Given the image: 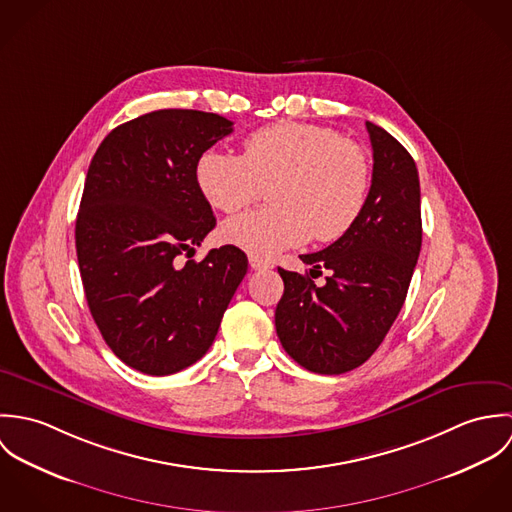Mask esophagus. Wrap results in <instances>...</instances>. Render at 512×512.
<instances>
[{"label": "esophagus", "instance_id": "34e87169", "mask_svg": "<svg viewBox=\"0 0 512 512\" xmlns=\"http://www.w3.org/2000/svg\"><path fill=\"white\" fill-rule=\"evenodd\" d=\"M248 262H250L252 270H270V268H274L272 262H268V260H264V258H260V256H250Z\"/></svg>", "mask_w": 512, "mask_h": 512}]
</instances>
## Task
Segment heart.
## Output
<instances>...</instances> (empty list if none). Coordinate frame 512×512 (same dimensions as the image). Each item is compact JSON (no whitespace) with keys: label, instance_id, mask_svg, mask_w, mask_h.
I'll return each instance as SVG.
<instances>
[{"label":"heart","instance_id":"heart-1","mask_svg":"<svg viewBox=\"0 0 512 512\" xmlns=\"http://www.w3.org/2000/svg\"><path fill=\"white\" fill-rule=\"evenodd\" d=\"M195 181L220 213H238L270 191V207L226 220L222 238L256 256L307 242H333L361 217L370 191V161L353 140L301 122H276L252 132L242 153L207 149Z\"/></svg>","mask_w":512,"mask_h":512}]
</instances>
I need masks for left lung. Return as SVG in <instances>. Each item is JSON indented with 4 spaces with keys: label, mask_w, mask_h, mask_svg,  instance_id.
Returning a JSON list of instances; mask_svg holds the SVG:
<instances>
[{
    "label": "left lung",
    "mask_w": 512,
    "mask_h": 512,
    "mask_svg": "<svg viewBox=\"0 0 512 512\" xmlns=\"http://www.w3.org/2000/svg\"><path fill=\"white\" fill-rule=\"evenodd\" d=\"M366 130L374 165L361 217L331 246L299 256L313 266L311 276L329 270L325 284L278 268L280 343L297 365L317 374H343L370 359L404 305L422 248L416 163L380 126L366 122Z\"/></svg>",
    "instance_id": "1"
}]
</instances>
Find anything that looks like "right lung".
I'll return each mask as SVG.
<instances>
[{"label": "right lung", "instance_id": "add662e5", "mask_svg": "<svg viewBox=\"0 0 512 512\" xmlns=\"http://www.w3.org/2000/svg\"><path fill=\"white\" fill-rule=\"evenodd\" d=\"M230 132L219 114L155 110L114 128L90 161L74 228L84 295L112 353L144 374L197 363L246 276L232 244L179 260L217 224L195 163Z\"/></svg>", "mask_w": 512, "mask_h": 512}]
</instances>
